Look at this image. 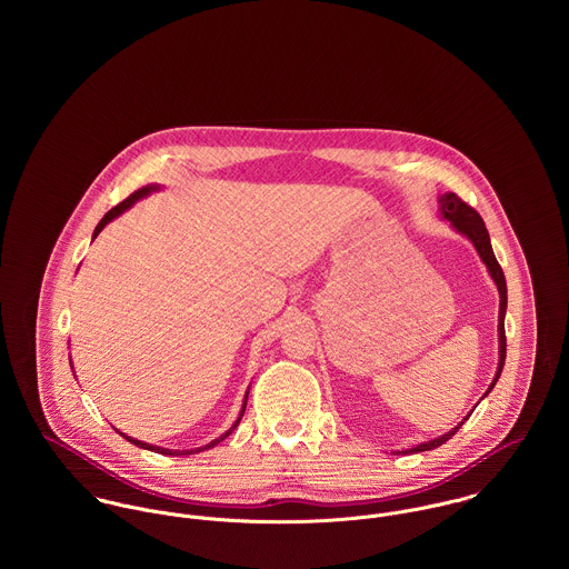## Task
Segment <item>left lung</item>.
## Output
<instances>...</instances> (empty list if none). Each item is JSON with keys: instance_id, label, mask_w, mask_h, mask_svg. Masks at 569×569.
<instances>
[{"instance_id": "8db88e82", "label": "left lung", "mask_w": 569, "mask_h": 569, "mask_svg": "<svg viewBox=\"0 0 569 569\" xmlns=\"http://www.w3.org/2000/svg\"><path fill=\"white\" fill-rule=\"evenodd\" d=\"M438 214H440V219L449 221V226H451L458 234H462L465 239H469V241L473 243L478 256H480V260L487 264L488 276L492 278V282L497 284V291H499V322H497L499 361H497V372H495V377H492V381H490V386H488V390L485 392V397H482V399H487L488 392L495 388V383H497V379H499V375H501V370H503V361H506V330H503V318H506V307H508L506 278H503V271H501V267H499V262H497V258H495V251H492V244H490L487 226H485L482 217H480L471 206H467L458 194L445 192V194L438 197ZM482 399H480V401H482ZM480 401H478V403H480ZM478 403H476V407H478ZM476 407H473V409H476ZM473 409H471L453 429H449L447 433H442V436H438V438H433V440L413 445L411 449L397 451V453H418V451H429V449H436V447L445 445V442L467 422V418L473 413Z\"/></svg>"}]
</instances>
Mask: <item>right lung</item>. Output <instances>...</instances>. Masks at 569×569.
<instances>
[{
	"mask_svg": "<svg viewBox=\"0 0 569 569\" xmlns=\"http://www.w3.org/2000/svg\"><path fill=\"white\" fill-rule=\"evenodd\" d=\"M158 190H162V186L160 183H149V186H142V188H138L133 194H129L122 203H118L116 208H111L102 219H100V223L96 226V230H93V234H91V241L102 232V228L107 226V223H111L113 219H118L122 212H127L136 201H140V199H144V197H149L151 192H158ZM70 366H72V359H70ZM247 397H249V388H247V392H244L243 407H241V413H239V418L234 420V425L226 431V433H221L219 438H214L212 442H208V445H203V447H197V449H183V451H179V449H166V447H158V445H149V442H144V440H138V438H131V436H127V433H122L120 429H116L122 438H127L131 445H136V447H140V449H149V451H156V453H163V456H190V453H201V451H206V449H212V447H217L221 440H226L237 427H239V422H241V418H243L244 407H247Z\"/></svg>",
	"mask_w": 569,
	"mask_h": 569,
	"instance_id": "obj_1",
	"label": "right lung"
}]
</instances>
